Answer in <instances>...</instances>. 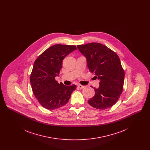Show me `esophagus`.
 Here are the masks:
<instances>
[{"instance_id":"obj_1","label":"esophagus","mask_w":150,"mask_h":150,"mask_svg":"<svg viewBox=\"0 0 150 150\" xmlns=\"http://www.w3.org/2000/svg\"><path fill=\"white\" fill-rule=\"evenodd\" d=\"M78 86L79 88L80 89H83V88H84V86H82V85H80V84H79Z\"/></svg>"}]
</instances>
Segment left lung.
<instances>
[{"mask_svg":"<svg viewBox=\"0 0 150 150\" xmlns=\"http://www.w3.org/2000/svg\"><path fill=\"white\" fill-rule=\"evenodd\" d=\"M79 51L86 57L89 71L100 80L94 88L95 95L89 104L99 110L111 107L122 92L125 73L117 54L106 46L98 43L78 45Z\"/></svg>","mask_w":150,"mask_h":150,"instance_id":"1","label":"left lung"}]
</instances>
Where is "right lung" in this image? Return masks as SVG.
Returning a JSON list of instances; mask_svg holds the SVG:
<instances>
[{
  "mask_svg": "<svg viewBox=\"0 0 150 150\" xmlns=\"http://www.w3.org/2000/svg\"><path fill=\"white\" fill-rule=\"evenodd\" d=\"M76 50L75 45L56 44L36 59L30 81L34 96L43 107L54 110L64 106L75 90V85L59 84L55 77L59 74L64 57Z\"/></svg>",
  "mask_w": 150,
  "mask_h": 150,
  "instance_id": "1",
  "label": "right lung"
}]
</instances>
